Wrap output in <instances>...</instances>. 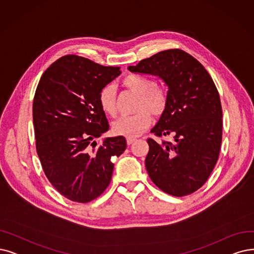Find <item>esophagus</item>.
Segmentation results:
<instances>
[{"label":"esophagus","mask_w":254,"mask_h":254,"mask_svg":"<svg viewBox=\"0 0 254 254\" xmlns=\"http://www.w3.org/2000/svg\"><path fill=\"white\" fill-rule=\"evenodd\" d=\"M135 140H136V139H135V138H133V137H127V144H128V145L133 144Z\"/></svg>","instance_id":"1"}]
</instances>
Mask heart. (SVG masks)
<instances>
[{"mask_svg": "<svg viewBox=\"0 0 254 254\" xmlns=\"http://www.w3.org/2000/svg\"><path fill=\"white\" fill-rule=\"evenodd\" d=\"M122 85L129 92L137 95L134 111L136 114L119 119L113 126L114 133L126 137H136L151 126L152 115L160 118L169 105V92L167 87L158 85L155 81L147 76L129 74L121 81ZM98 102L103 113L109 117L117 115L116 88L106 84L100 89Z\"/></svg>", "mask_w": 254, "mask_h": 254, "instance_id": "1", "label": "heart"}]
</instances>
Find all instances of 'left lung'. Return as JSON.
I'll return each mask as SVG.
<instances>
[{
	"label": "left lung",
	"mask_w": 254,
	"mask_h": 254,
	"mask_svg": "<svg viewBox=\"0 0 254 254\" xmlns=\"http://www.w3.org/2000/svg\"><path fill=\"white\" fill-rule=\"evenodd\" d=\"M134 74L155 75L169 87V105L151 130L145 165L162 191L184 197L199 190L219 158L222 143V106L218 89L205 67L179 49L161 51L128 67Z\"/></svg>",
	"instance_id": "left-lung-1"
}]
</instances>
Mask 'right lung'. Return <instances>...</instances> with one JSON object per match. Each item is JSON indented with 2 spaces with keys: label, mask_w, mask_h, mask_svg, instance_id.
I'll use <instances>...</instances> for the list:
<instances>
[{
  "label": "right lung",
  "mask_w": 254,
  "mask_h": 254,
  "mask_svg": "<svg viewBox=\"0 0 254 254\" xmlns=\"http://www.w3.org/2000/svg\"><path fill=\"white\" fill-rule=\"evenodd\" d=\"M121 74L78 55H65L40 78L33 99L36 152L48 180L64 197L79 203L98 198L110 184L115 156L124 136L107 137L109 125L98 102L104 85Z\"/></svg>",
  "instance_id": "1"
}]
</instances>
